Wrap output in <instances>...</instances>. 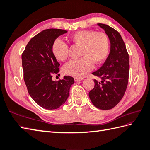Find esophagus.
<instances>
[{"label": "esophagus", "instance_id": "esophagus-1", "mask_svg": "<svg viewBox=\"0 0 150 150\" xmlns=\"http://www.w3.org/2000/svg\"><path fill=\"white\" fill-rule=\"evenodd\" d=\"M83 78H81V77H75L74 78V80L75 82H78V81H82Z\"/></svg>", "mask_w": 150, "mask_h": 150}]
</instances>
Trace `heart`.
I'll use <instances>...</instances> for the list:
<instances>
[{"instance_id":"b5f03b06","label":"heart","mask_w":150,"mask_h":150,"mask_svg":"<svg viewBox=\"0 0 150 150\" xmlns=\"http://www.w3.org/2000/svg\"><path fill=\"white\" fill-rule=\"evenodd\" d=\"M70 42L81 46V59L72 60L64 66L63 72L67 75L82 77L93 68L106 59L110 51V39L104 32L83 30L73 33L69 37ZM52 52L59 61L68 57V46L60 39H57L52 46Z\"/></svg>"}]
</instances>
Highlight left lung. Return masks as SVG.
Here are the masks:
<instances>
[{
    "label": "left lung",
    "mask_w": 150,
    "mask_h": 150,
    "mask_svg": "<svg viewBox=\"0 0 150 150\" xmlns=\"http://www.w3.org/2000/svg\"><path fill=\"white\" fill-rule=\"evenodd\" d=\"M110 41V52L106 61L92 74L95 86L89 92L91 103L100 110L112 109L122 99L128 83L129 55L126 45L117 30L104 24H98Z\"/></svg>",
    "instance_id": "8db88e82"
}]
</instances>
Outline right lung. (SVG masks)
<instances>
[{"label": "right lung", "instance_id": "right-lung-1", "mask_svg": "<svg viewBox=\"0 0 150 150\" xmlns=\"http://www.w3.org/2000/svg\"><path fill=\"white\" fill-rule=\"evenodd\" d=\"M67 31L47 29L36 35L28 43L22 54L24 80L30 95L46 110L59 108L68 99L69 88L74 83L70 76L52 81V74L59 72L60 64L53 56L54 41Z\"/></svg>", "mask_w": 150, "mask_h": 150}]
</instances>
